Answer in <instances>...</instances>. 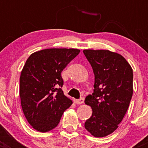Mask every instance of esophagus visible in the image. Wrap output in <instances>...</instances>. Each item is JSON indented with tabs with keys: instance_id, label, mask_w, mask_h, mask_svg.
I'll return each mask as SVG.
<instances>
[{
	"instance_id": "obj_1",
	"label": "esophagus",
	"mask_w": 148,
	"mask_h": 148,
	"mask_svg": "<svg viewBox=\"0 0 148 148\" xmlns=\"http://www.w3.org/2000/svg\"><path fill=\"white\" fill-rule=\"evenodd\" d=\"M84 97H81L80 99H74V102L76 103V104H82L84 102Z\"/></svg>"
}]
</instances>
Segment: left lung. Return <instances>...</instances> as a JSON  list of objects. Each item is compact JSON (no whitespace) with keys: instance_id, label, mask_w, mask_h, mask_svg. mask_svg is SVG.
Instances as JSON below:
<instances>
[{"instance_id":"8db88e82","label":"left lung","mask_w":148,"mask_h":148,"mask_svg":"<svg viewBox=\"0 0 148 148\" xmlns=\"http://www.w3.org/2000/svg\"><path fill=\"white\" fill-rule=\"evenodd\" d=\"M95 74L94 92L85 98L92 109L84 127L93 136L112 133L125 117L133 92L132 67L120 54L108 50H84Z\"/></svg>"}]
</instances>
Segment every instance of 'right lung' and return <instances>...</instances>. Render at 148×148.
<instances>
[{
  "label": "right lung",
  "instance_id": "add662e5",
  "mask_svg": "<svg viewBox=\"0 0 148 148\" xmlns=\"http://www.w3.org/2000/svg\"><path fill=\"white\" fill-rule=\"evenodd\" d=\"M74 49H48L28 58L20 77L22 110L28 123L46 132L56 127L72 101L64 95L62 71L79 53Z\"/></svg>",
  "mask_w": 148,
  "mask_h": 148
}]
</instances>
